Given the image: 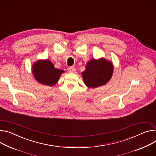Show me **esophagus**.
Masks as SVG:
<instances>
[{"label": "esophagus", "instance_id": "1", "mask_svg": "<svg viewBox=\"0 0 156 156\" xmlns=\"http://www.w3.org/2000/svg\"><path fill=\"white\" fill-rule=\"evenodd\" d=\"M68 71H69V73H74L76 72V69L74 68L73 67H70L68 69Z\"/></svg>", "mask_w": 156, "mask_h": 156}]
</instances>
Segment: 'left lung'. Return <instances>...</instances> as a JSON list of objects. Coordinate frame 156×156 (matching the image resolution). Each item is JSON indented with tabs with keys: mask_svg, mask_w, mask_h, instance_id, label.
I'll list each match as a JSON object with an SVG mask.
<instances>
[{
	"mask_svg": "<svg viewBox=\"0 0 156 156\" xmlns=\"http://www.w3.org/2000/svg\"><path fill=\"white\" fill-rule=\"evenodd\" d=\"M114 71L113 64L104 57L92 58L87 62L86 70L82 73L83 82L89 88L104 86L111 79Z\"/></svg>",
	"mask_w": 156,
	"mask_h": 156,
	"instance_id": "left-lung-1",
	"label": "left lung"
}]
</instances>
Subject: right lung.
I'll use <instances>...</instances> for the list:
<instances>
[{"mask_svg":"<svg viewBox=\"0 0 156 156\" xmlns=\"http://www.w3.org/2000/svg\"><path fill=\"white\" fill-rule=\"evenodd\" d=\"M32 73L39 83L47 86H54L65 71L56 69L49 59H39L32 67Z\"/></svg>","mask_w":156,"mask_h":156,"instance_id":"1","label":"right lung"}]
</instances>
